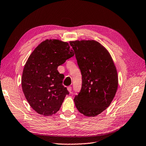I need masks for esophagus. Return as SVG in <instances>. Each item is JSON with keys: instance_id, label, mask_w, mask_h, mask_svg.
Returning a JSON list of instances; mask_svg holds the SVG:
<instances>
[{"instance_id": "1", "label": "esophagus", "mask_w": 146, "mask_h": 146, "mask_svg": "<svg viewBox=\"0 0 146 146\" xmlns=\"http://www.w3.org/2000/svg\"><path fill=\"white\" fill-rule=\"evenodd\" d=\"M67 90H68V91L70 92V93H71V92H72V87H71L70 86L67 87Z\"/></svg>"}]
</instances>
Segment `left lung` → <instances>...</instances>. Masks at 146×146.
Returning <instances> with one entry per match:
<instances>
[{
	"mask_svg": "<svg viewBox=\"0 0 146 146\" xmlns=\"http://www.w3.org/2000/svg\"><path fill=\"white\" fill-rule=\"evenodd\" d=\"M82 74L80 91L74 98L79 111L95 116L107 108L114 98L118 79L108 51L94 40L70 41Z\"/></svg>",
	"mask_w": 146,
	"mask_h": 146,
	"instance_id": "1",
	"label": "left lung"
}]
</instances>
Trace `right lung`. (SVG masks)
I'll return each mask as SVG.
<instances>
[{
  "label": "right lung",
  "mask_w": 146,
  "mask_h": 146,
  "mask_svg": "<svg viewBox=\"0 0 146 146\" xmlns=\"http://www.w3.org/2000/svg\"><path fill=\"white\" fill-rule=\"evenodd\" d=\"M74 55L67 42L46 40L28 59L22 74V90L28 104L39 114H55L69 95L62 85L64 76L58 72V67Z\"/></svg>",
  "instance_id": "1"
}]
</instances>
